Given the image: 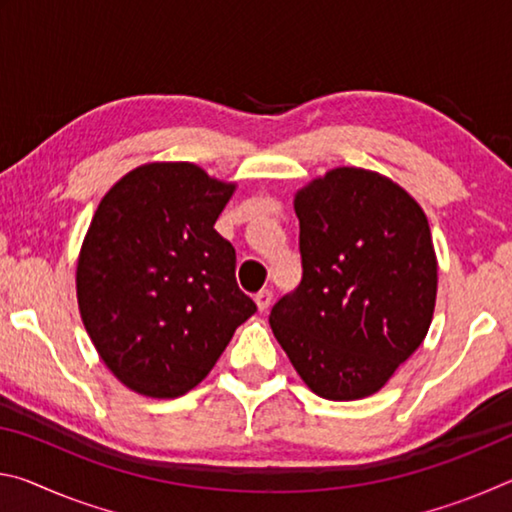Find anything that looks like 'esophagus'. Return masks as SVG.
<instances>
[{"label": "esophagus", "mask_w": 512, "mask_h": 512, "mask_svg": "<svg viewBox=\"0 0 512 512\" xmlns=\"http://www.w3.org/2000/svg\"><path fill=\"white\" fill-rule=\"evenodd\" d=\"M255 302H257V309L259 311H266L268 307H271V302H273V291L271 289H262L255 296Z\"/></svg>", "instance_id": "obj_1"}]
</instances>
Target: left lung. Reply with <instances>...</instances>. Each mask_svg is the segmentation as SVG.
<instances>
[{
	"label": "left lung",
	"instance_id": "left-lung-1",
	"mask_svg": "<svg viewBox=\"0 0 512 512\" xmlns=\"http://www.w3.org/2000/svg\"><path fill=\"white\" fill-rule=\"evenodd\" d=\"M293 207L302 280L268 323L311 391L361 400L429 332L438 289L429 221L400 185L354 167L302 187Z\"/></svg>",
	"mask_w": 512,
	"mask_h": 512
}]
</instances>
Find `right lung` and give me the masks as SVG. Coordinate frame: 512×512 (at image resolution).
Instances as JSON below:
<instances>
[{"label": "right lung", "mask_w": 512, "mask_h": 512, "mask_svg": "<svg viewBox=\"0 0 512 512\" xmlns=\"http://www.w3.org/2000/svg\"><path fill=\"white\" fill-rule=\"evenodd\" d=\"M235 185L192 162H151L101 198L76 266L99 357L131 391L173 400L201 384L257 311L214 223Z\"/></svg>", "instance_id": "right-lung-1"}]
</instances>
